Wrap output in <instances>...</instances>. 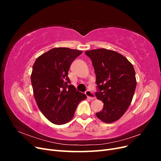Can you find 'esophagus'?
Here are the masks:
<instances>
[{
    "instance_id": "obj_1",
    "label": "esophagus",
    "mask_w": 161,
    "mask_h": 161,
    "mask_svg": "<svg viewBox=\"0 0 161 161\" xmlns=\"http://www.w3.org/2000/svg\"><path fill=\"white\" fill-rule=\"evenodd\" d=\"M85 94H86V97H89V98H90L91 99H92V100H93V99H95V95L92 93V92L90 91V90H87V91H86V92H85Z\"/></svg>"
}]
</instances>
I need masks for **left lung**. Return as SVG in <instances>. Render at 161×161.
Wrapping results in <instances>:
<instances>
[{"instance_id":"1","label":"left lung","mask_w":161,"mask_h":161,"mask_svg":"<svg viewBox=\"0 0 161 161\" xmlns=\"http://www.w3.org/2000/svg\"><path fill=\"white\" fill-rule=\"evenodd\" d=\"M92 61L99 91L97 99L103 103V108L96 115L105 123L118 120L132 101L136 86L133 65L123 55L105 48L85 52Z\"/></svg>"}]
</instances>
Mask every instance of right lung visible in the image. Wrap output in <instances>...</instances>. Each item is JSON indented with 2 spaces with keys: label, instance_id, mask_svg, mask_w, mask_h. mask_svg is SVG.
<instances>
[{
  "label": "right lung",
  "instance_id": "add662e5",
  "mask_svg": "<svg viewBox=\"0 0 161 161\" xmlns=\"http://www.w3.org/2000/svg\"><path fill=\"white\" fill-rule=\"evenodd\" d=\"M82 51L54 47L39 56L33 66L31 80L39 109L50 122L62 125L74 116L78 104L86 96L70 85L68 72Z\"/></svg>",
  "mask_w": 161,
  "mask_h": 161
}]
</instances>
